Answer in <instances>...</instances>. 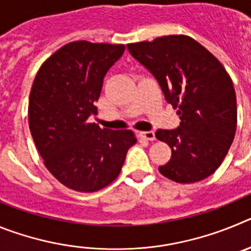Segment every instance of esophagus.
I'll return each mask as SVG.
<instances>
[{
  "instance_id": "obj_1",
  "label": "esophagus",
  "mask_w": 251,
  "mask_h": 251,
  "mask_svg": "<svg viewBox=\"0 0 251 251\" xmlns=\"http://www.w3.org/2000/svg\"><path fill=\"white\" fill-rule=\"evenodd\" d=\"M139 137L147 139V141H154V139H156L154 132H152V130H148V132H139Z\"/></svg>"
}]
</instances>
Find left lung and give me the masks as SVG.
I'll list each match as a JSON object with an SVG mask.
<instances>
[{
    "label": "left lung",
    "instance_id": "left-lung-1",
    "mask_svg": "<svg viewBox=\"0 0 251 251\" xmlns=\"http://www.w3.org/2000/svg\"><path fill=\"white\" fill-rule=\"evenodd\" d=\"M156 77L181 123L156 137L172 156L159 172L178 183H194L220 167L238 123L236 94L223 64L187 35H168L127 45Z\"/></svg>",
    "mask_w": 251,
    "mask_h": 251
}]
</instances>
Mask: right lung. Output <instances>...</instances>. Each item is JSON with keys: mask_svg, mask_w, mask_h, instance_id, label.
I'll return each instance as SVG.
<instances>
[{"mask_svg": "<svg viewBox=\"0 0 251 251\" xmlns=\"http://www.w3.org/2000/svg\"><path fill=\"white\" fill-rule=\"evenodd\" d=\"M123 44L73 41L40 66L28 100V127L44 165L65 187L95 192L121 174L137 142L132 130L89 123L103 79L123 55Z\"/></svg>", "mask_w": 251, "mask_h": 251, "instance_id": "1", "label": "right lung"}]
</instances>
